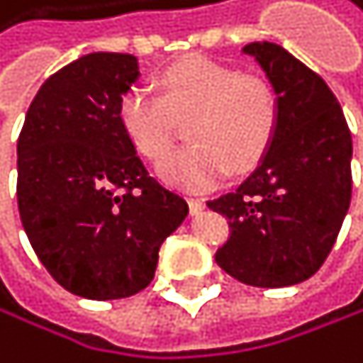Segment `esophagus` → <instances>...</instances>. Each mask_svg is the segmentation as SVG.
<instances>
[{
	"label": "esophagus",
	"mask_w": 363,
	"mask_h": 363,
	"mask_svg": "<svg viewBox=\"0 0 363 363\" xmlns=\"http://www.w3.org/2000/svg\"><path fill=\"white\" fill-rule=\"evenodd\" d=\"M189 209H191V214L203 212V209H205V201L199 199V196H191V199H189Z\"/></svg>",
	"instance_id": "34e87169"
}]
</instances>
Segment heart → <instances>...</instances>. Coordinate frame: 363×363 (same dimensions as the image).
<instances>
[{"instance_id": "b5f03b06", "label": "heart", "mask_w": 363, "mask_h": 363, "mask_svg": "<svg viewBox=\"0 0 363 363\" xmlns=\"http://www.w3.org/2000/svg\"><path fill=\"white\" fill-rule=\"evenodd\" d=\"M160 96L131 86L118 118L129 140L149 160L171 148L178 121L190 120L192 143L162 160L160 176L176 187L207 189L236 172L252 169L270 147L279 125L277 93L259 75L207 57H189L160 73Z\"/></svg>"}]
</instances>
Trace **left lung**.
Wrapping results in <instances>:
<instances>
[{"mask_svg": "<svg viewBox=\"0 0 363 363\" xmlns=\"http://www.w3.org/2000/svg\"><path fill=\"white\" fill-rule=\"evenodd\" d=\"M279 100V125L257 169L234 191L207 201L230 223L216 263L255 288L301 284L323 265L352 194V140L328 84L286 48H243Z\"/></svg>", "mask_w": 363, "mask_h": 363, "instance_id": "left-lung-1", "label": "left lung"}]
</instances>
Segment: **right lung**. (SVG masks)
Here are the masks:
<instances>
[{"mask_svg":"<svg viewBox=\"0 0 363 363\" xmlns=\"http://www.w3.org/2000/svg\"><path fill=\"white\" fill-rule=\"evenodd\" d=\"M129 53H89L50 75L17 140V205L35 255L84 299H125L154 279L189 207L151 178L118 118L138 79Z\"/></svg>","mask_w":363,"mask_h":363,"instance_id":"add662e5","label":"right lung"}]
</instances>
